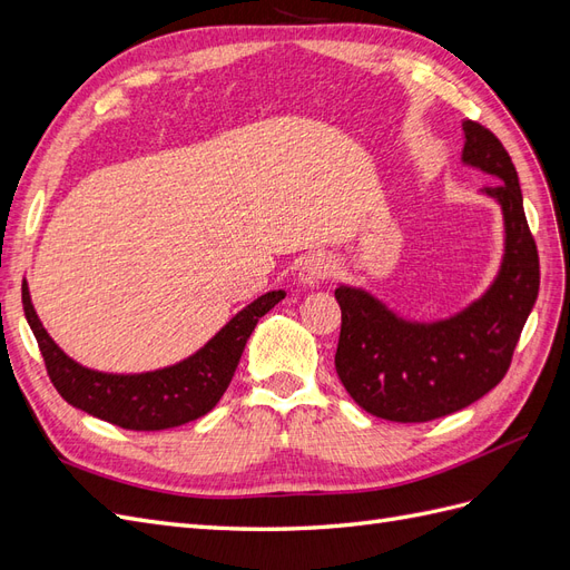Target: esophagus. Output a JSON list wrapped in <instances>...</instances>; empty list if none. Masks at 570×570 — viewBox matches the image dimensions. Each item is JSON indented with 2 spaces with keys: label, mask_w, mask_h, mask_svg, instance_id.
I'll return each mask as SVG.
<instances>
[{
  "label": "esophagus",
  "mask_w": 570,
  "mask_h": 570,
  "mask_svg": "<svg viewBox=\"0 0 570 570\" xmlns=\"http://www.w3.org/2000/svg\"><path fill=\"white\" fill-rule=\"evenodd\" d=\"M333 271H335V264H333L331 256L314 254V256L304 258V264L299 268V283L306 285V287H314V285L331 278Z\"/></svg>",
  "instance_id": "34e87169"
}]
</instances>
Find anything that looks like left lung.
Segmentation results:
<instances>
[{"mask_svg": "<svg viewBox=\"0 0 570 570\" xmlns=\"http://www.w3.org/2000/svg\"><path fill=\"white\" fill-rule=\"evenodd\" d=\"M465 166L497 178L482 187L502 206L504 256L485 295L440 321H409L371 292L340 285V381L373 416L425 423L478 402L507 375L515 342L540 289V258L530 235L519 174L494 132L463 120Z\"/></svg>", "mask_w": 570, "mask_h": 570, "instance_id": "left-lung-1", "label": "left lung"}]
</instances>
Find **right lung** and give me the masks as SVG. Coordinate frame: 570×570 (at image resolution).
<instances>
[{"instance_id":"right-lung-1","label":"right lung","mask_w":570,"mask_h":570,"mask_svg":"<svg viewBox=\"0 0 570 570\" xmlns=\"http://www.w3.org/2000/svg\"><path fill=\"white\" fill-rule=\"evenodd\" d=\"M281 299L285 289L266 292L235 314L202 350L174 366L147 373H101L78 364L49 337L23 281V312L49 381L71 406L126 430H166L209 413L228 390L258 318Z\"/></svg>"}]
</instances>
